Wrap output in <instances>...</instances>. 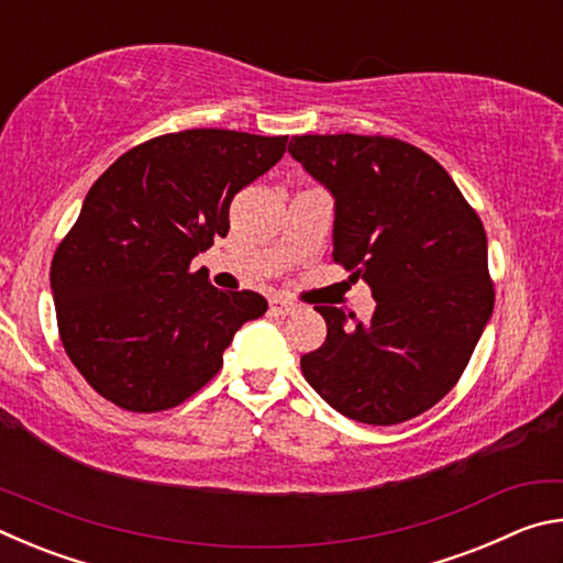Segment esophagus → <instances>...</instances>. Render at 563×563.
<instances>
[{"instance_id":"esophagus-1","label":"esophagus","mask_w":563,"mask_h":563,"mask_svg":"<svg viewBox=\"0 0 563 563\" xmlns=\"http://www.w3.org/2000/svg\"><path fill=\"white\" fill-rule=\"evenodd\" d=\"M271 310L275 312V316H290V312L298 310V305H295L288 298H273L271 300Z\"/></svg>"}]
</instances>
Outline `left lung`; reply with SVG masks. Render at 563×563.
<instances>
[{"label":"left lung","mask_w":563,"mask_h":563,"mask_svg":"<svg viewBox=\"0 0 563 563\" xmlns=\"http://www.w3.org/2000/svg\"><path fill=\"white\" fill-rule=\"evenodd\" d=\"M290 154L335 196L332 261L377 300L367 325L316 305L328 338L300 357L310 387L350 419L399 424L460 383L494 310L487 233L450 174L407 141L292 136Z\"/></svg>","instance_id":"8db88e82"}]
</instances>
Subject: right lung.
I'll use <instances>...</instances> for the list:
<instances>
[{"label": "right lung", "instance_id": "add662e5", "mask_svg": "<svg viewBox=\"0 0 563 563\" xmlns=\"http://www.w3.org/2000/svg\"><path fill=\"white\" fill-rule=\"evenodd\" d=\"M288 136L186 129L119 156L56 245L52 292L66 355L126 412L178 407L223 367L268 300L218 290L190 261L225 238L238 190L273 168Z\"/></svg>", "mask_w": 563, "mask_h": 563}]
</instances>
